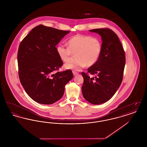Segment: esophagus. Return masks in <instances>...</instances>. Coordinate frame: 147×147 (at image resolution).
Returning <instances> with one entry per match:
<instances>
[{
  "label": "esophagus",
  "instance_id": "esophagus-1",
  "mask_svg": "<svg viewBox=\"0 0 147 147\" xmlns=\"http://www.w3.org/2000/svg\"><path fill=\"white\" fill-rule=\"evenodd\" d=\"M73 76H76V75H77L78 73H77V72H76V71H73Z\"/></svg>",
  "mask_w": 147,
  "mask_h": 147
}]
</instances>
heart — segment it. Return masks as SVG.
Wrapping results in <instances>:
<instances>
[{
    "label": "heart",
    "instance_id": "1",
    "mask_svg": "<svg viewBox=\"0 0 147 147\" xmlns=\"http://www.w3.org/2000/svg\"><path fill=\"white\" fill-rule=\"evenodd\" d=\"M57 52L65 63L70 62L76 55L77 61L65 64L64 68L79 71L86 65L91 67L98 62L102 52V43L96 37L77 35L68 41V47L59 45L57 47Z\"/></svg>",
    "mask_w": 147,
    "mask_h": 147
}]
</instances>
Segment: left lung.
<instances>
[{
	"instance_id": "left-lung-1",
	"label": "left lung",
	"mask_w": 147,
	"mask_h": 147,
	"mask_svg": "<svg viewBox=\"0 0 147 147\" xmlns=\"http://www.w3.org/2000/svg\"><path fill=\"white\" fill-rule=\"evenodd\" d=\"M89 31L101 36L102 52L98 62L88 69V73L96 76L90 78L87 73H82L84 78L82 90L86 101L99 105L109 101L120 86L126 57L117 35L111 30L98 28Z\"/></svg>"
}]
</instances>
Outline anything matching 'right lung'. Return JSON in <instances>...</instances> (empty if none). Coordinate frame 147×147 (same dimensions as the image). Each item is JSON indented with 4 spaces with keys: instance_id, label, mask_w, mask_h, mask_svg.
I'll use <instances>...</instances> for the list:
<instances>
[{
    "instance_id": "obj_1",
    "label": "right lung",
    "mask_w": 147,
    "mask_h": 147,
    "mask_svg": "<svg viewBox=\"0 0 147 147\" xmlns=\"http://www.w3.org/2000/svg\"><path fill=\"white\" fill-rule=\"evenodd\" d=\"M70 32L40 25L20 44L18 53L19 78L25 91L35 101L52 104L62 98L71 70L57 72L63 64L56 46Z\"/></svg>"
}]
</instances>
